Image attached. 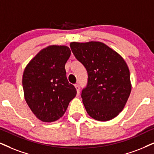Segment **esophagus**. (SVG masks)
<instances>
[{"label":"esophagus","instance_id":"34e87169","mask_svg":"<svg viewBox=\"0 0 154 154\" xmlns=\"http://www.w3.org/2000/svg\"><path fill=\"white\" fill-rule=\"evenodd\" d=\"M75 88H76V89H77V95H79V85H78V84H76V85H75Z\"/></svg>","mask_w":154,"mask_h":154}]
</instances>
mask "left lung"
Masks as SVG:
<instances>
[{
    "label": "left lung",
    "instance_id": "1",
    "mask_svg": "<svg viewBox=\"0 0 154 154\" xmlns=\"http://www.w3.org/2000/svg\"><path fill=\"white\" fill-rule=\"evenodd\" d=\"M70 48L88 73L81 95L87 114L100 122L116 117L131 90L129 69L123 57L101 42H72Z\"/></svg>",
    "mask_w": 154,
    "mask_h": 154
}]
</instances>
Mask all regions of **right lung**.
Returning a JSON list of instances; mask_svg holds the SVG:
<instances>
[{
	"label": "right lung",
	"instance_id": "1",
	"mask_svg": "<svg viewBox=\"0 0 154 154\" xmlns=\"http://www.w3.org/2000/svg\"><path fill=\"white\" fill-rule=\"evenodd\" d=\"M71 51L65 45H50L40 50L25 68V100L38 119L52 122L62 117L77 94L67 81L65 65Z\"/></svg>",
	"mask_w": 154,
	"mask_h": 154
}]
</instances>
